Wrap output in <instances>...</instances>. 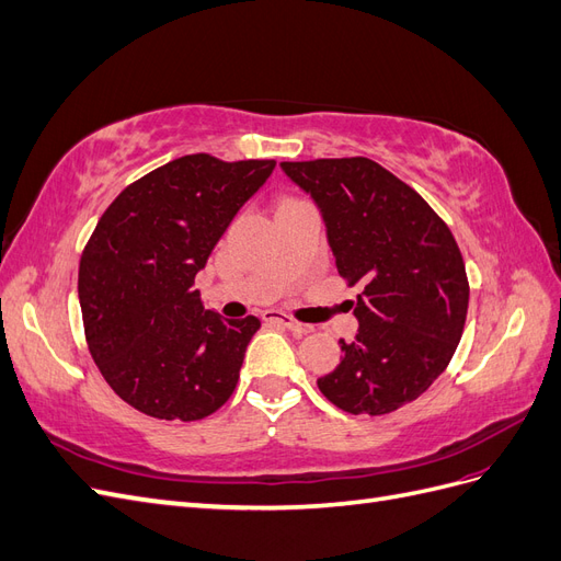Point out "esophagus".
<instances>
[{"mask_svg": "<svg viewBox=\"0 0 561 561\" xmlns=\"http://www.w3.org/2000/svg\"><path fill=\"white\" fill-rule=\"evenodd\" d=\"M262 318L264 320H274V322H280L283 328H287L290 330L293 334H309V332H313V328L311 325H304V322H297V320H293L290 316H280V313H276V311H264L262 313Z\"/></svg>", "mask_w": 561, "mask_h": 561, "instance_id": "obj_1", "label": "esophagus"}]
</instances>
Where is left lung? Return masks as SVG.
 <instances>
[{
  "label": "left lung",
  "mask_w": 561,
  "mask_h": 561,
  "mask_svg": "<svg viewBox=\"0 0 561 561\" xmlns=\"http://www.w3.org/2000/svg\"><path fill=\"white\" fill-rule=\"evenodd\" d=\"M325 222L339 274L363 295L358 334L339 339L344 358L318 379L348 414L379 416L416 400L461 342L468 278L449 227L412 186L365 157L283 161Z\"/></svg>",
  "instance_id": "8db88e82"
}]
</instances>
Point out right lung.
<instances>
[{"label":"right lung","instance_id":"1","mask_svg":"<svg viewBox=\"0 0 561 561\" xmlns=\"http://www.w3.org/2000/svg\"><path fill=\"white\" fill-rule=\"evenodd\" d=\"M274 168L190 154L126 186L100 217L79 262L83 330L100 375L142 414L196 421L231 398L260 320L203 309L194 280Z\"/></svg>","mask_w":561,"mask_h":561}]
</instances>
